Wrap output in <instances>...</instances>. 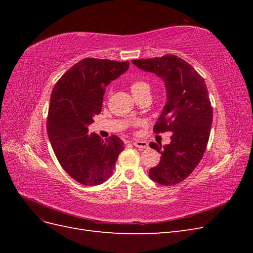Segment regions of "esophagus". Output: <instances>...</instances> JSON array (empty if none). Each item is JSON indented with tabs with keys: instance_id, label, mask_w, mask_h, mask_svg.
Listing matches in <instances>:
<instances>
[{
	"instance_id": "obj_1",
	"label": "esophagus",
	"mask_w": 253,
	"mask_h": 253,
	"mask_svg": "<svg viewBox=\"0 0 253 253\" xmlns=\"http://www.w3.org/2000/svg\"><path fill=\"white\" fill-rule=\"evenodd\" d=\"M133 144L136 148H139V149H148L149 148V143L147 141H142V140H134Z\"/></svg>"
}]
</instances>
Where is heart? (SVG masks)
I'll return each instance as SVG.
<instances>
[{
	"mask_svg": "<svg viewBox=\"0 0 253 253\" xmlns=\"http://www.w3.org/2000/svg\"><path fill=\"white\" fill-rule=\"evenodd\" d=\"M129 87H131V91L134 97L140 96L151 90V85L144 80H135L131 83V86Z\"/></svg>",
	"mask_w": 253,
	"mask_h": 253,
	"instance_id": "heart-1",
	"label": "heart"
}]
</instances>
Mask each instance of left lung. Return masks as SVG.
<instances>
[{"mask_svg": "<svg viewBox=\"0 0 253 253\" xmlns=\"http://www.w3.org/2000/svg\"><path fill=\"white\" fill-rule=\"evenodd\" d=\"M139 70L165 82L167 103L154 126L155 133L171 131V142L150 147L162 154L149 177L159 185L174 186L200 164L209 140L213 112L204 78L185 60L174 55L133 60Z\"/></svg>", "mask_w": 253, "mask_h": 253, "instance_id": "left-lung-1", "label": "left lung"}]
</instances>
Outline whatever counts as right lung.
Wrapping results in <instances>:
<instances>
[{"instance_id": "right-lung-1", "label": "right lung", "mask_w": 253, "mask_h": 253, "mask_svg": "<svg viewBox=\"0 0 253 253\" xmlns=\"http://www.w3.org/2000/svg\"><path fill=\"white\" fill-rule=\"evenodd\" d=\"M129 63L95 58L72 66L52 89L47 135L61 167L83 186H97L111 177L124 141L106 140L88 126L101 112L105 87L128 70Z\"/></svg>"}]
</instances>
